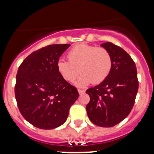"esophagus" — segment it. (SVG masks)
I'll return each mask as SVG.
<instances>
[{"label":"esophagus","instance_id":"1","mask_svg":"<svg viewBox=\"0 0 154 154\" xmlns=\"http://www.w3.org/2000/svg\"><path fill=\"white\" fill-rule=\"evenodd\" d=\"M78 92L79 93V94H83L85 93V90H82V89H78Z\"/></svg>","mask_w":154,"mask_h":154}]
</instances>
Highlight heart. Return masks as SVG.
Here are the masks:
<instances>
[{"instance_id":"1","label":"heart","mask_w":154,"mask_h":154,"mask_svg":"<svg viewBox=\"0 0 154 154\" xmlns=\"http://www.w3.org/2000/svg\"><path fill=\"white\" fill-rule=\"evenodd\" d=\"M67 58L68 61L59 59L57 61L58 73L68 82H73L79 72L82 73L76 83L79 87L87 86L92 82L101 83L111 72L112 56L104 47L78 44L68 52Z\"/></svg>"}]
</instances>
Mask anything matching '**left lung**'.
<instances>
[{"label": "left lung", "mask_w": 154, "mask_h": 154, "mask_svg": "<svg viewBox=\"0 0 154 154\" xmlns=\"http://www.w3.org/2000/svg\"><path fill=\"white\" fill-rule=\"evenodd\" d=\"M101 46L111 55L112 69L100 85L87 90L90 99L86 110L93 124L110 128L121 122L131 112L139 82L135 62L129 54L111 42L103 43Z\"/></svg>", "instance_id": "obj_1"}]
</instances>
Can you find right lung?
Here are the masks:
<instances>
[{"label":"right lung","instance_id":"add662e5","mask_svg":"<svg viewBox=\"0 0 154 154\" xmlns=\"http://www.w3.org/2000/svg\"><path fill=\"white\" fill-rule=\"evenodd\" d=\"M70 44H52L28 55L18 67L15 86L17 104L23 118L44 130L66 122L79 94L58 73L56 63Z\"/></svg>","mask_w":154,"mask_h":154}]
</instances>
